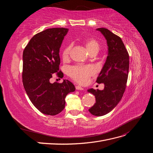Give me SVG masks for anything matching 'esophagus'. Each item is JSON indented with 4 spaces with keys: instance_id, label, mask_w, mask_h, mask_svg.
<instances>
[{
    "instance_id": "esophagus-1",
    "label": "esophagus",
    "mask_w": 153,
    "mask_h": 153,
    "mask_svg": "<svg viewBox=\"0 0 153 153\" xmlns=\"http://www.w3.org/2000/svg\"><path fill=\"white\" fill-rule=\"evenodd\" d=\"M76 90H79V91H83V90H84V88L82 87L81 86H79V85L76 86Z\"/></svg>"
}]
</instances>
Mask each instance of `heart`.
<instances>
[{
	"label": "heart",
	"mask_w": 153,
	"mask_h": 153,
	"mask_svg": "<svg viewBox=\"0 0 153 153\" xmlns=\"http://www.w3.org/2000/svg\"><path fill=\"white\" fill-rule=\"evenodd\" d=\"M84 45L88 52L94 50L98 51L100 48L98 41L92 38H86L84 41ZM71 48V46L68 45L63 50L62 55L64 59H66L68 57ZM68 73L72 79L78 84H84L89 78L95 73V69L92 66H75L69 69Z\"/></svg>",
	"instance_id": "b5f03b06"
}]
</instances>
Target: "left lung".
<instances>
[{
    "instance_id": "8db88e82",
    "label": "left lung",
    "mask_w": 153,
    "mask_h": 153,
    "mask_svg": "<svg viewBox=\"0 0 153 153\" xmlns=\"http://www.w3.org/2000/svg\"><path fill=\"white\" fill-rule=\"evenodd\" d=\"M106 40L108 55L96 82L104 84V89H89L95 96L96 103L89 109L95 116H102L111 112L123 98L126 89L129 71V55L121 38L105 28H98Z\"/></svg>"
}]
</instances>
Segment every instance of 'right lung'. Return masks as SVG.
Segmentation results:
<instances>
[{"label":"right lung","instance_id":"right-lung-1","mask_svg":"<svg viewBox=\"0 0 153 153\" xmlns=\"http://www.w3.org/2000/svg\"><path fill=\"white\" fill-rule=\"evenodd\" d=\"M68 32L66 28L48 29L34 35L23 52V84L29 100L41 113L55 115L65 107V98L75 91L71 82L50 83L59 70V50ZM62 72L57 73L61 76Z\"/></svg>","mask_w":153,"mask_h":153}]
</instances>
